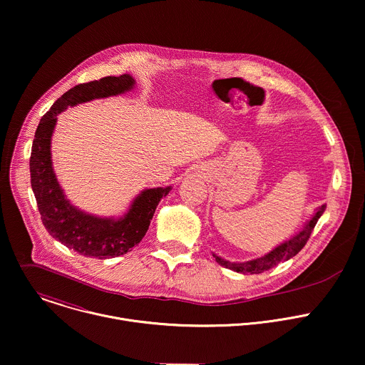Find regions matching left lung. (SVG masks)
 <instances>
[{"label":"left lung","mask_w":365,"mask_h":365,"mask_svg":"<svg viewBox=\"0 0 365 365\" xmlns=\"http://www.w3.org/2000/svg\"><path fill=\"white\" fill-rule=\"evenodd\" d=\"M325 205H322L317 212L315 215L311 217V220L307 223V226L298 233L295 235L292 239L284 242V244H281L279 247H277L272 252H269L268 255L262 257V258H258V259H254V261H250V262H227L216 255L215 259L219 265L227 268V269H232L235 272H239V274H262V272H267L269 271L271 268L277 267L278 264L284 262V261H288L291 259L292 257H295L308 242L318 219L321 217V215L324 213L325 210Z\"/></svg>","instance_id":"1"}]
</instances>
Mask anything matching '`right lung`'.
<instances>
[{
	"mask_svg": "<svg viewBox=\"0 0 365 365\" xmlns=\"http://www.w3.org/2000/svg\"><path fill=\"white\" fill-rule=\"evenodd\" d=\"M133 84L135 80L129 74L107 76L78 84L57 98L36 130L30 175L43 225L54 239L83 257L108 259L130 252L146 235L156 206L169 193L170 186L143 190L118 220L96 217L76 209L66 199L51 166L50 142L56 115L68 106L125 93L133 88Z\"/></svg>",
	"mask_w": 365,
	"mask_h": 365,
	"instance_id": "1",
	"label": "right lung"
}]
</instances>
